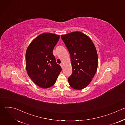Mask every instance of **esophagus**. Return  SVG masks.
Here are the masks:
<instances>
[{
	"label": "esophagus",
	"instance_id": "34e87169",
	"mask_svg": "<svg viewBox=\"0 0 125 125\" xmlns=\"http://www.w3.org/2000/svg\"><path fill=\"white\" fill-rule=\"evenodd\" d=\"M60 66H61V67H62V68H63V64L62 63H61L60 64Z\"/></svg>",
	"mask_w": 125,
	"mask_h": 125
}]
</instances>
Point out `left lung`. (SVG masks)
Instances as JSON below:
<instances>
[{"label":"left lung","instance_id":"obj_1","mask_svg":"<svg viewBox=\"0 0 125 125\" xmlns=\"http://www.w3.org/2000/svg\"><path fill=\"white\" fill-rule=\"evenodd\" d=\"M71 57L73 73L68 79L71 87L81 90L94 77L98 66L96 48L91 38L81 31L61 35Z\"/></svg>","mask_w":125,"mask_h":125}]
</instances>
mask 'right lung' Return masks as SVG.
Instances as JSON below:
<instances>
[{
	"label": "right lung",
	"mask_w": 125,
	"mask_h": 125,
	"mask_svg": "<svg viewBox=\"0 0 125 125\" xmlns=\"http://www.w3.org/2000/svg\"><path fill=\"white\" fill-rule=\"evenodd\" d=\"M60 35L45 32L33 39L26 53V68L31 80L41 88L54 85L62 70L57 64L53 50Z\"/></svg>",
	"instance_id": "add662e5"
}]
</instances>
